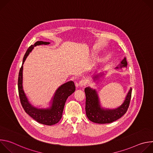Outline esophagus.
I'll list each match as a JSON object with an SVG mask.
<instances>
[{
    "mask_svg": "<svg viewBox=\"0 0 153 153\" xmlns=\"http://www.w3.org/2000/svg\"><path fill=\"white\" fill-rule=\"evenodd\" d=\"M86 84V81L84 79H82L81 80H80V82H79V85L80 86H85Z\"/></svg>",
    "mask_w": 153,
    "mask_h": 153,
    "instance_id": "obj_1",
    "label": "esophagus"
}]
</instances>
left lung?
Masks as SVG:
<instances>
[{"label": "left lung", "instance_id": "obj_1", "mask_svg": "<svg viewBox=\"0 0 153 153\" xmlns=\"http://www.w3.org/2000/svg\"><path fill=\"white\" fill-rule=\"evenodd\" d=\"M127 61L125 57L120 62V66L117 67L116 68L126 67ZM97 74L93 77L94 80H97L99 77ZM132 88H131L129 90L125 100L123 103L119 107L115 109H103L100 105V102L98 94L96 90H93L90 87H86L85 88V93L86 95V103H85V111L86 115L90 120L97 123H109L117 120L123 116L127 111L129 107V102L131 97Z\"/></svg>", "mask_w": 153, "mask_h": 153}]
</instances>
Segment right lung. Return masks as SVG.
<instances>
[{
    "label": "right lung",
    "mask_w": 153,
    "mask_h": 153,
    "mask_svg": "<svg viewBox=\"0 0 153 153\" xmlns=\"http://www.w3.org/2000/svg\"><path fill=\"white\" fill-rule=\"evenodd\" d=\"M50 42L37 41L27 50L23 59L22 65L20 69L18 77V91L20 103L25 111L37 122L46 125H53L59 122L62 116L64 106L68 96L71 95L76 90L74 83L69 81L59 86L52 99L51 105L47 109L37 108L29 102L23 90V64L27 56L34 47L40 45H48Z\"/></svg>",
    "instance_id": "1"
}]
</instances>
